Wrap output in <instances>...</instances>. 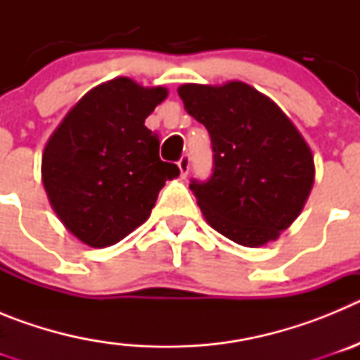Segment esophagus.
<instances>
[{
  "mask_svg": "<svg viewBox=\"0 0 360 360\" xmlns=\"http://www.w3.org/2000/svg\"><path fill=\"white\" fill-rule=\"evenodd\" d=\"M189 165H191L189 155H184V157L178 160V169H180V176H184V178L187 176V173H189Z\"/></svg>",
  "mask_w": 360,
  "mask_h": 360,
  "instance_id": "1",
  "label": "esophagus"
}]
</instances>
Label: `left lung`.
Segmentation results:
<instances>
[{
    "label": "left lung",
    "mask_w": 360,
    "mask_h": 360,
    "mask_svg": "<svg viewBox=\"0 0 360 360\" xmlns=\"http://www.w3.org/2000/svg\"><path fill=\"white\" fill-rule=\"evenodd\" d=\"M191 117L207 128L214 169L191 182L209 225L243 247L278 240L301 214L316 165L310 146L270 97L250 84H182Z\"/></svg>",
    "instance_id": "8db88e82"
}]
</instances>
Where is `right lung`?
<instances>
[{"label": "right lung", "instance_id": "obj_1", "mask_svg": "<svg viewBox=\"0 0 360 360\" xmlns=\"http://www.w3.org/2000/svg\"><path fill=\"white\" fill-rule=\"evenodd\" d=\"M167 88L117 77L91 88L44 146L41 178L57 218L94 249L119 243L151 214L180 169L158 157L146 119Z\"/></svg>", "mask_w": 360, "mask_h": 360}]
</instances>
